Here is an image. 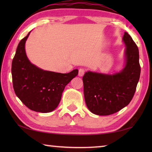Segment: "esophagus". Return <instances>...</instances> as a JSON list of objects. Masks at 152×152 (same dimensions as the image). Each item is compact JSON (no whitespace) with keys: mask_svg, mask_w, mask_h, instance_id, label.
Here are the masks:
<instances>
[{"mask_svg":"<svg viewBox=\"0 0 152 152\" xmlns=\"http://www.w3.org/2000/svg\"><path fill=\"white\" fill-rule=\"evenodd\" d=\"M84 72H85V70H84V69H83V68L79 69V71H78V76H82L84 75Z\"/></svg>","mask_w":152,"mask_h":152,"instance_id":"34e87169","label":"esophagus"}]
</instances>
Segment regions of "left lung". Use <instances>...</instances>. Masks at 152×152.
I'll use <instances>...</instances> for the list:
<instances>
[{
	"instance_id": "left-lung-1",
	"label": "left lung",
	"mask_w": 152,
	"mask_h": 152,
	"mask_svg": "<svg viewBox=\"0 0 152 152\" xmlns=\"http://www.w3.org/2000/svg\"><path fill=\"white\" fill-rule=\"evenodd\" d=\"M125 66L113 75L88 72L82 78L84 99L95 115H109L127 106L134 96L140 80L139 50L132 37L125 32Z\"/></svg>"
}]
</instances>
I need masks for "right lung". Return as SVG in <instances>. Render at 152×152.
I'll return each mask as SVG.
<instances>
[{"instance_id": "add662e5", "label": "right lung", "mask_w": 152, "mask_h": 152, "mask_svg": "<svg viewBox=\"0 0 152 152\" xmlns=\"http://www.w3.org/2000/svg\"><path fill=\"white\" fill-rule=\"evenodd\" d=\"M30 32L20 41L12 59V86L17 97L29 109L50 113L58 107L65 86L78 75V70L57 73L42 70L32 64L25 50Z\"/></svg>"}]
</instances>
